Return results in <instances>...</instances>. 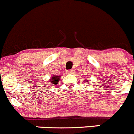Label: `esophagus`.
<instances>
[{
    "label": "esophagus",
    "instance_id": "obj_1",
    "mask_svg": "<svg viewBox=\"0 0 134 134\" xmlns=\"http://www.w3.org/2000/svg\"><path fill=\"white\" fill-rule=\"evenodd\" d=\"M74 71L73 70V69H71V70L67 71V74H74Z\"/></svg>",
    "mask_w": 134,
    "mask_h": 134
}]
</instances>
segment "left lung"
Listing matches in <instances>:
<instances>
[{
	"label": "left lung",
	"mask_w": 134,
	"mask_h": 134,
	"mask_svg": "<svg viewBox=\"0 0 134 134\" xmlns=\"http://www.w3.org/2000/svg\"><path fill=\"white\" fill-rule=\"evenodd\" d=\"M86 81H88V80H84V81H85V82H86Z\"/></svg>",
	"instance_id": "8db88e82"
}]
</instances>
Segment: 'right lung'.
I'll list each match as a JSON object with an SVG mask.
<instances>
[{
  "instance_id": "add662e5",
  "label": "right lung",
  "mask_w": 134,
  "mask_h": 134,
  "mask_svg": "<svg viewBox=\"0 0 134 134\" xmlns=\"http://www.w3.org/2000/svg\"><path fill=\"white\" fill-rule=\"evenodd\" d=\"M60 78V75H53V76L51 77V78L50 79V81H51V83H53L54 85H57L59 83Z\"/></svg>"
}]
</instances>
